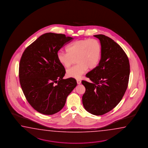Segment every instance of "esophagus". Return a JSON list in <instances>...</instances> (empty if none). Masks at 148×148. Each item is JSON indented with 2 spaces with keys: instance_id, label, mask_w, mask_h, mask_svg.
<instances>
[{
  "instance_id": "obj_1",
  "label": "esophagus",
  "mask_w": 148,
  "mask_h": 148,
  "mask_svg": "<svg viewBox=\"0 0 148 148\" xmlns=\"http://www.w3.org/2000/svg\"><path fill=\"white\" fill-rule=\"evenodd\" d=\"M77 84H81V80H77Z\"/></svg>"
}]
</instances>
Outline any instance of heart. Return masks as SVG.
Segmentation results:
<instances>
[{
    "label": "heart",
    "mask_w": 148,
    "mask_h": 148,
    "mask_svg": "<svg viewBox=\"0 0 148 148\" xmlns=\"http://www.w3.org/2000/svg\"><path fill=\"white\" fill-rule=\"evenodd\" d=\"M66 52H59L58 62L64 68H69L76 59L77 64L67 71L70 78L79 79L88 68L93 69L98 64L101 57L100 42L96 39H83L74 41L66 48Z\"/></svg>",
    "instance_id": "obj_1"
}]
</instances>
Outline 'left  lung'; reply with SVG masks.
<instances>
[{
    "label": "left lung",
    "mask_w": 148,
    "mask_h": 148,
    "mask_svg": "<svg viewBox=\"0 0 148 148\" xmlns=\"http://www.w3.org/2000/svg\"><path fill=\"white\" fill-rule=\"evenodd\" d=\"M101 45L99 64L86 74L92 83L82 80L86 88L82 103L89 113L101 116L116 107L127 89L130 64L127 56L118 44L103 35L94 36Z\"/></svg>",
    "instance_id": "left-lung-1"
}]
</instances>
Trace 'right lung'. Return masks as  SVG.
Returning <instances> with one entry per match:
<instances>
[{"label":"right lung","mask_w":148,"mask_h":148,"mask_svg":"<svg viewBox=\"0 0 148 148\" xmlns=\"http://www.w3.org/2000/svg\"><path fill=\"white\" fill-rule=\"evenodd\" d=\"M73 39L46 33L23 53L19 68L21 87L29 104L39 113L51 115L60 111L77 86L75 79H63L66 71L57 58L58 51Z\"/></svg>","instance_id":"add662e5"}]
</instances>
